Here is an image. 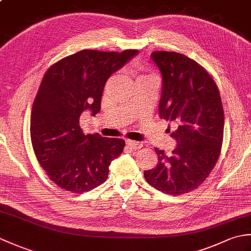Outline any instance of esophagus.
I'll return each mask as SVG.
<instances>
[{
	"instance_id": "esophagus-1",
	"label": "esophagus",
	"mask_w": 251,
	"mask_h": 251,
	"mask_svg": "<svg viewBox=\"0 0 251 251\" xmlns=\"http://www.w3.org/2000/svg\"><path fill=\"white\" fill-rule=\"evenodd\" d=\"M126 146L132 149V150H138V149H140L142 147L141 142H138L135 140H129V139L126 140Z\"/></svg>"
}]
</instances>
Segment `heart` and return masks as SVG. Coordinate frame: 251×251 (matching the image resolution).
Instances as JSON below:
<instances>
[{"label":"heart","mask_w":251,"mask_h":251,"mask_svg":"<svg viewBox=\"0 0 251 251\" xmlns=\"http://www.w3.org/2000/svg\"><path fill=\"white\" fill-rule=\"evenodd\" d=\"M142 76H148V75H140L139 77H142Z\"/></svg>","instance_id":"heart-1"}]
</instances>
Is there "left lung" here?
<instances>
[{"mask_svg":"<svg viewBox=\"0 0 251 251\" xmlns=\"http://www.w3.org/2000/svg\"><path fill=\"white\" fill-rule=\"evenodd\" d=\"M151 57L163 79L159 116L178 125L170 135L177 148L170 156L155 148L158 164L145 178L163 193L181 195L204 182L220 156L221 97L214 78L191 58L174 51H153Z\"/></svg>","mask_w":251,"mask_h":251,"instance_id":"left-lung-1","label":"left lung"}]
</instances>
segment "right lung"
I'll use <instances>...</instances> for the list:
<instances>
[{"instance_id":"1","label":"right lung","mask_w":251,"mask_h":251,"mask_svg":"<svg viewBox=\"0 0 251 251\" xmlns=\"http://www.w3.org/2000/svg\"><path fill=\"white\" fill-rule=\"evenodd\" d=\"M138 52L85 50L46 71L32 106L30 134L37 161L59 188L83 193L108 178L125 141L84 135L79 116L85 111L98 113L108 78Z\"/></svg>"}]
</instances>
